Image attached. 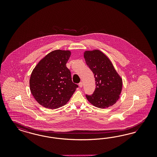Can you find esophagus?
Here are the masks:
<instances>
[{"label":"esophagus","instance_id":"obj_1","mask_svg":"<svg viewBox=\"0 0 157 157\" xmlns=\"http://www.w3.org/2000/svg\"><path fill=\"white\" fill-rule=\"evenodd\" d=\"M79 86L80 87H82V86H83V82H81L79 83Z\"/></svg>","mask_w":157,"mask_h":157}]
</instances>
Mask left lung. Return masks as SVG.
I'll use <instances>...</instances> for the list:
<instances>
[{
    "mask_svg": "<svg viewBox=\"0 0 157 157\" xmlns=\"http://www.w3.org/2000/svg\"><path fill=\"white\" fill-rule=\"evenodd\" d=\"M86 63L95 78V90L91 95L86 94L87 100L97 108H106L114 104L120 97L122 79L108 57L99 50L86 51Z\"/></svg>",
    "mask_w": 157,
    "mask_h": 157,
    "instance_id": "8db88e82",
    "label": "left lung"
}]
</instances>
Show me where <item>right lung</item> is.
Instances as JSON below:
<instances>
[{"mask_svg": "<svg viewBox=\"0 0 157 157\" xmlns=\"http://www.w3.org/2000/svg\"><path fill=\"white\" fill-rule=\"evenodd\" d=\"M69 51L55 50L48 53L34 68L30 89L34 98L44 107L54 109L66 104L78 85L72 81L67 62Z\"/></svg>", "mask_w": 157, "mask_h": 157, "instance_id": "obj_1", "label": "right lung"}]
</instances>
